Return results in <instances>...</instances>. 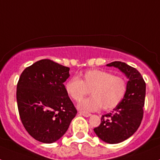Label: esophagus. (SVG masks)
I'll return each instance as SVG.
<instances>
[{
	"label": "esophagus",
	"mask_w": 160,
	"mask_h": 160,
	"mask_svg": "<svg viewBox=\"0 0 160 160\" xmlns=\"http://www.w3.org/2000/svg\"><path fill=\"white\" fill-rule=\"evenodd\" d=\"M79 114H81V115H82V116H85V117H89V116H90V115H91V114L87 112V111H79Z\"/></svg>",
	"instance_id": "1"
}]
</instances>
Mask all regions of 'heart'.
Masks as SVG:
<instances>
[{
	"label": "heart",
	"instance_id": "1",
	"mask_svg": "<svg viewBox=\"0 0 160 160\" xmlns=\"http://www.w3.org/2000/svg\"><path fill=\"white\" fill-rule=\"evenodd\" d=\"M66 94L75 102H79L88 94L91 97L78 103L80 110L94 111L102 108L110 111L119 105L128 90V81L121 75H114L111 72L100 70H89L82 73L81 78L73 77L64 84Z\"/></svg>",
	"mask_w": 160,
	"mask_h": 160
}]
</instances>
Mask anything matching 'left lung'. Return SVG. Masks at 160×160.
<instances>
[{"mask_svg": "<svg viewBox=\"0 0 160 160\" xmlns=\"http://www.w3.org/2000/svg\"><path fill=\"white\" fill-rule=\"evenodd\" d=\"M107 66L118 68L129 78L122 101L112 113L102 115L100 125L94 129L102 140L114 144L128 139L140 126L143 117L146 83L135 68L126 63L113 62Z\"/></svg>", "mask_w": 160, "mask_h": 160, "instance_id": "obj_1", "label": "left lung"}]
</instances>
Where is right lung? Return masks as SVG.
<instances>
[{"mask_svg":"<svg viewBox=\"0 0 160 160\" xmlns=\"http://www.w3.org/2000/svg\"><path fill=\"white\" fill-rule=\"evenodd\" d=\"M70 68L42 59L23 70L17 85L18 112L24 128L39 142L58 140L77 110L66 94L64 82Z\"/></svg>","mask_w":160,"mask_h":160,"instance_id":"1","label":"right lung"}]
</instances>
